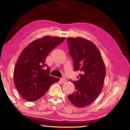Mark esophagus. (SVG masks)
I'll list each match as a JSON object with an SVG mask.
<instances>
[{"label":"esophagus","mask_w":130,"mask_h":130,"mask_svg":"<svg viewBox=\"0 0 130 130\" xmlns=\"http://www.w3.org/2000/svg\"><path fill=\"white\" fill-rule=\"evenodd\" d=\"M60 81H61V82H62V83H65L67 82V80H66V79H65V78H60Z\"/></svg>","instance_id":"1"}]
</instances>
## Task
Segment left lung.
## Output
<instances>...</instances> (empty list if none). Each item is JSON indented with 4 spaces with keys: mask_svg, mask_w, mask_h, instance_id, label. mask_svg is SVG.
<instances>
[{
    "mask_svg": "<svg viewBox=\"0 0 130 130\" xmlns=\"http://www.w3.org/2000/svg\"><path fill=\"white\" fill-rule=\"evenodd\" d=\"M67 42L74 70L81 72L80 79L73 82L76 90L68 99L76 107H87L102 91L106 74L105 63L99 50L91 41L76 37L68 38Z\"/></svg>",
    "mask_w": 130,
    "mask_h": 130,
    "instance_id": "left-lung-1",
    "label": "left lung"
}]
</instances>
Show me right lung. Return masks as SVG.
Wrapping results in <instances>:
<instances>
[{"label": "right lung", "instance_id": "right-lung-1", "mask_svg": "<svg viewBox=\"0 0 130 130\" xmlns=\"http://www.w3.org/2000/svg\"><path fill=\"white\" fill-rule=\"evenodd\" d=\"M65 38L44 36L30 42L21 53L14 70L15 86L20 95L28 102L42 97L52 84L60 79L49 75L50 68L45 64L49 53Z\"/></svg>", "mask_w": 130, "mask_h": 130}]
</instances>
